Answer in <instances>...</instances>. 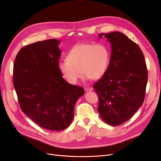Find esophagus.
<instances>
[{
	"label": "esophagus",
	"instance_id": "1",
	"mask_svg": "<svg viewBox=\"0 0 161 161\" xmlns=\"http://www.w3.org/2000/svg\"><path fill=\"white\" fill-rule=\"evenodd\" d=\"M85 90L86 92H89V91H92L93 88H85Z\"/></svg>",
	"mask_w": 161,
	"mask_h": 161
}]
</instances>
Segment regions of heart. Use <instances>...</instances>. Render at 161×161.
<instances>
[{
    "mask_svg": "<svg viewBox=\"0 0 161 161\" xmlns=\"http://www.w3.org/2000/svg\"><path fill=\"white\" fill-rule=\"evenodd\" d=\"M109 62L110 52L106 45L82 43L69 51L66 61L59 63L58 69L63 78L74 85L80 77V72L85 80L101 79L108 70Z\"/></svg>",
    "mask_w": 161,
    "mask_h": 161,
    "instance_id": "b5f03b06",
    "label": "heart"
}]
</instances>
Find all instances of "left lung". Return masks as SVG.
Listing matches in <instances>:
<instances>
[{
  "instance_id": "1",
  "label": "left lung",
  "mask_w": 161,
  "mask_h": 161,
  "mask_svg": "<svg viewBox=\"0 0 161 161\" xmlns=\"http://www.w3.org/2000/svg\"><path fill=\"white\" fill-rule=\"evenodd\" d=\"M111 45L105 75L94 85L99 97L97 111L103 120L118 126L131 119L142 105L147 82V69L139 46L120 32L99 34Z\"/></svg>"
}]
</instances>
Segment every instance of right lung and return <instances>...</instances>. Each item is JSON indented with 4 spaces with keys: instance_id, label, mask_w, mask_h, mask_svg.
Here are the masks:
<instances>
[{
    "instance_id": "add662e5",
    "label": "right lung",
    "mask_w": 161,
    "mask_h": 161,
    "mask_svg": "<svg viewBox=\"0 0 161 161\" xmlns=\"http://www.w3.org/2000/svg\"><path fill=\"white\" fill-rule=\"evenodd\" d=\"M60 41L55 39L23 47L15 59L13 83L21 109L41 128L61 131L71 125L84 88L69 84L58 69Z\"/></svg>"
}]
</instances>
